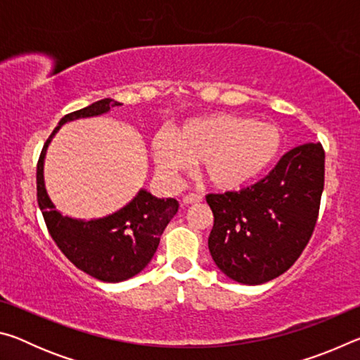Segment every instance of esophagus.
I'll return each mask as SVG.
<instances>
[{"label":"esophagus","instance_id":"1","mask_svg":"<svg viewBox=\"0 0 360 360\" xmlns=\"http://www.w3.org/2000/svg\"><path fill=\"white\" fill-rule=\"evenodd\" d=\"M203 200L202 195L198 193H187L184 198H182V202H184L186 205H193V203H200Z\"/></svg>","mask_w":360,"mask_h":360}]
</instances>
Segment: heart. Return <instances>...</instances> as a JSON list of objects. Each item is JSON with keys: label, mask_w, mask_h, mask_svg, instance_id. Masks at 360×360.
<instances>
[{"label": "heart", "mask_w": 360, "mask_h": 360, "mask_svg": "<svg viewBox=\"0 0 360 360\" xmlns=\"http://www.w3.org/2000/svg\"><path fill=\"white\" fill-rule=\"evenodd\" d=\"M150 148L157 173L169 184L202 162L211 186L231 191L271 165L283 148V133L271 122L221 112L188 119L176 133L158 130Z\"/></svg>", "instance_id": "b5f03b06"}]
</instances>
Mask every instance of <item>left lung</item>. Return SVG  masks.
Instances as JSON below:
<instances>
[{
    "instance_id": "obj_1",
    "label": "left lung",
    "mask_w": 360,
    "mask_h": 360,
    "mask_svg": "<svg viewBox=\"0 0 360 360\" xmlns=\"http://www.w3.org/2000/svg\"><path fill=\"white\" fill-rule=\"evenodd\" d=\"M324 160L319 143L297 146L255 184L206 195L214 214L208 248L224 275L254 285L295 264L318 221Z\"/></svg>"
}]
</instances>
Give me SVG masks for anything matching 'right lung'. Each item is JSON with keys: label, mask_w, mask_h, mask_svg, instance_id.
<instances>
[{"label": "right lung", "mask_w": 360, "mask_h": 360, "mask_svg": "<svg viewBox=\"0 0 360 360\" xmlns=\"http://www.w3.org/2000/svg\"><path fill=\"white\" fill-rule=\"evenodd\" d=\"M115 106L120 103L105 98L66 114L47 138L36 167L38 205L49 233L79 270L105 283L125 281L144 270L154 257L163 230L179 208L174 198H157L141 188L130 203L106 217L84 221L56 210L44 184V158L52 138L66 122L101 115Z\"/></svg>", "instance_id": "1"}]
</instances>
